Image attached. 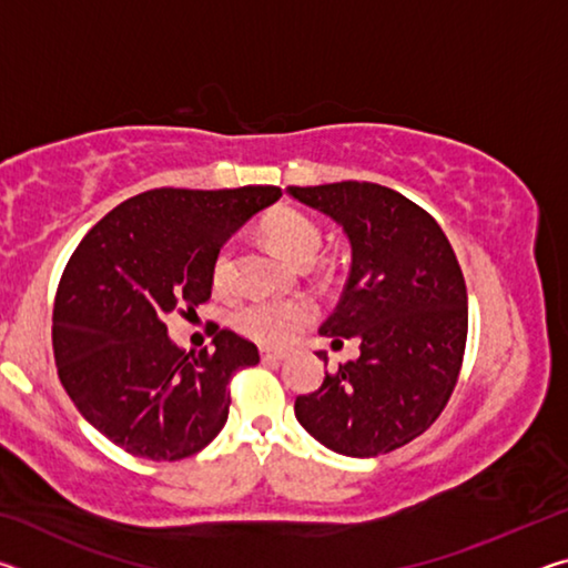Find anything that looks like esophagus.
<instances>
[{
	"instance_id": "obj_1",
	"label": "esophagus",
	"mask_w": 568,
	"mask_h": 568,
	"mask_svg": "<svg viewBox=\"0 0 568 568\" xmlns=\"http://www.w3.org/2000/svg\"><path fill=\"white\" fill-rule=\"evenodd\" d=\"M261 358L263 361H285L287 353L285 351H273V348H261Z\"/></svg>"
}]
</instances>
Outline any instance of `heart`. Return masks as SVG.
<instances>
[{
    "mask_svg": "<svg viewBox=\"0 0 568 568\" xmlns=\"http://www.w3.org/2000/svg\"><path fill=\"white\" fill-rule=\"evenodd\" d=\"M261 233L273 250L295 267L311 265L323 247V230L311 215L291 205L273 207L261 220ZM210 277L217 293H227L235 283V250L223 245L210 265ZM315 315L313 303L307 301H247L235 307L233 328L245 338L263 345H281L311 323Z\"/></svg>",
    "mask_w": 568,
    "mask_h": 568,
    "instance_id": "obj_1",
    "label": "heart"
}]
</instances>
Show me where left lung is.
Masks as SVG:
<instances>
[{
  "instance_id": "1",
  "label": "left lung",
  "mask_w": 568,
  "mask_h": 568,
  "mask_svg": "<svg viewBox=\"0 0 568 568\" xmlns=\"http://www.w3.org/2000/svg\"><path fill=\"white\" fill-rule=\"evenodd\" d=\"M351 240V275L321 335L361 343L355 361L295 398V418L335 454L371 458L410 444L446 408L464 363L468 297L444 230L376 182L287 187ZM328 365V355L318 351Z\"/></svg>"
}]
</instances>
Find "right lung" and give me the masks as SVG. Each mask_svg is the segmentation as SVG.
I'll use <instances>...</instances> for the list:
<instances>
[{"label": "right lung", "mask_w": 568, "mask_h": 568, "mask_svg": "<svg viewBox=\"0 0 568 568\" xmlns=\"http://www.w3.org/2000/svg\"><path fill=\"white\" fill-rule=\"evenodd\" d=\"M277 197L273 185L148 190L77 245L54 297L57 373L84 420L114 446L180 460L223 430L230 381L261 363L257 348L215 325V348L185 353L165 318L207 301L217 250Z\"/></svg>", "instance_id": "1"}]
</instances>
